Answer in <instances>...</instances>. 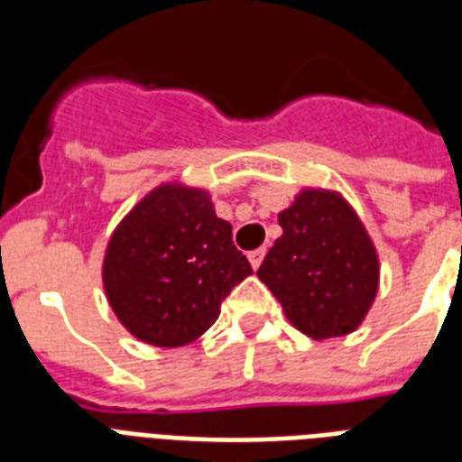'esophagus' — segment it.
I'll return each instance as SVG.
<instances>
[{
	"label": "esophagus",
	"instance_id": "obj_1",
	"mask_svg": "<svg viewBox=\"0 0 462 462\" xmlns=\"http://www.w3.org/2000/svg\"><path fill=\"white\" fill-rule=\"evenodd\" d=\"M263 256H266V249H254V252H249V263H252V268H259Z\"/></svg>",
	"mask_w": 462,
	"mask_h": 462
}]
</instances>
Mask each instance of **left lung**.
Returning a JSON list of instances; mask_svg holds the SVG:
<instances>
[{
    "mask_svg": "<svg viewBox=\"0 0 462 462\" xmlns=\"http://www.w3.org/2000/svg\"><path fill=\"white\" fill-rule=\"evenodd\" d=\"M278 223L256 275L288 321L314 340L357 330L379 292V254L355 208L337 191L302 189Z\"/></svg>",
    "mask_w": 462,
    "mask_h": 462,
    "instance_id": "obj_1",
    "label": "left lung"
}]
</instances>
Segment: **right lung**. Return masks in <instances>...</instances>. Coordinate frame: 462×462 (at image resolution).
Here are the masks:
<instances>
[{
    "label": "right lung",
    "instance_id": "right-lung-1",
    "mask_svg": "<svg viewBox=\"0 0 462 462\" xmlns=\"http://www.w3.org/2000/svg\"><path fill=\"white\" fill-rule=\"evenodd\" d=\"M252 266L232 245L206 189L165 181L115 227L103 259L112 311L134 337L181 347L216 323L220 304Z\"/></svg>",
    "mask_w": 462,
    "mask_h": 462
}]
</instances>
